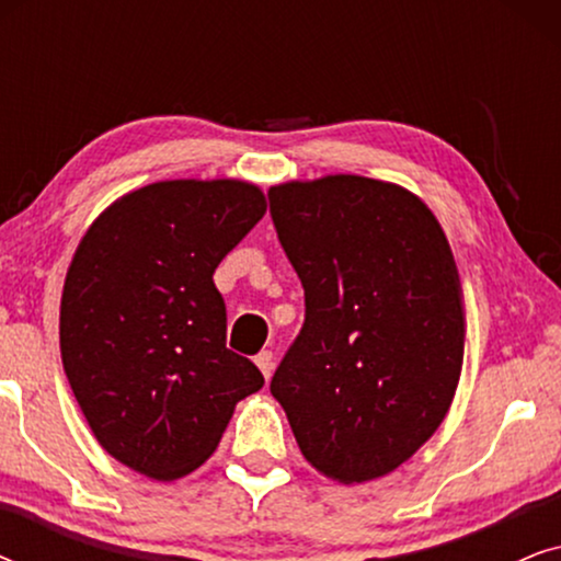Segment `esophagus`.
Returning <instances> with one entry per match:
<instances>
[{
    "instance_id": "34e87169",
    "label": "esophagus",
    "mask_w": 561,
    "mask_h": 561,
    "mask_svg": "<svg viewBox=\"0 0 561 561\" xmlns=\"http://www.w3.org/2000/svg\"><path fill=\"white\" fill-rule=\"evenodd\" d=\"M255 365L260 367V373L265 375V380L271 378V375H273V367H275V357H273V352H271V350H263V352H257V357H255Z\"/></svg>"
}]
</instances>
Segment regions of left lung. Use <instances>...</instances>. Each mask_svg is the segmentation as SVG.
Segmentation results:
<instances>
[{
    "label": "left lung",
    "mask_w": 561,
    "mask_h": 561,
    "mask_svg": "<svg viewBox=\"0 0 561 561\" xmlns=\"http://www.w3.org/2000/svg\"><path fill=\"white\" fill-rule=\"evenodd\" d=\"M267 198L306 304L271 393L319 472L380 478L439 428L462 370L447 237L416 196L363 175L283 183Z\"/></svg>",
    "instance_id": "obj_1"
}]
</instances>
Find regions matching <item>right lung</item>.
<instances>
[{
  "instance_id": "obj_1",
  "label": "right lung",
  "mask_w": 561,
  "mask_h": 561,
  "mask_svg": "<svg viewBox=\"0 0 561 561\" xmlns=\"http://www.w3.org/2000/svg\"><path fill=\"white\" fill-rule=\"evenodd\" d=\"M240 181H160L114 202L76 250L60 298V355L99 444L156 480L217 449L263 373L227 350L214 271L263 219Z\"/></svg>"
}]
</instances>
